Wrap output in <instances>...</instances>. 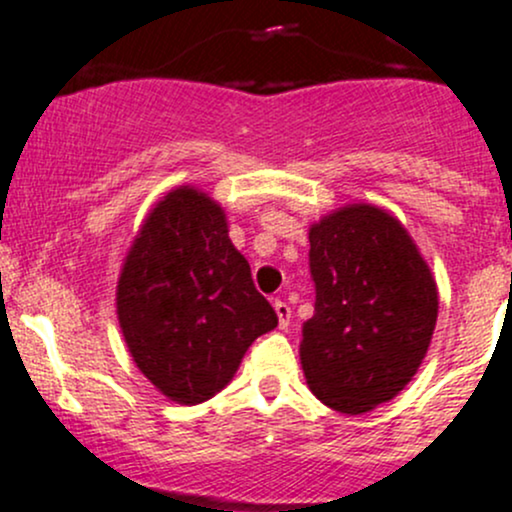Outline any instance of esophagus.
I'll list each match as a JSON object with an SVG mask.
<instances>
[{
	"label": "esophagus",
	"instance_id": "1",
	"mask_svg": "<svg viewBox=\"0 0 512 512\" xmlns=\"http://www.w3.org/2000/svg\"><path fill=\"white\" fill-rule=\"evenodd\" d=\"M273 309H275V314H278V326H280V329H287V326H290V307H287V302L275 300L273 302Z\"/></svg>",
	"mask_w": 512,
	"mask_h": 512
}]
</instances>
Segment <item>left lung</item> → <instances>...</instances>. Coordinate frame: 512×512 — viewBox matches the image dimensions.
<instances>
[{
  "label": "left lung",
  "mask_w": 512,
  "mask_h": 512,
  "mask_svg": "<svg viewBox=\"0 0 512 512\" xmlns=\"http://www.w3.org/2000/svg\"><path fill=\"white\" fill-rule=\"evenodd\" d=\"M314 317L300 363L309 389L338 413L392 401L426 358L438 285L416 241L392 212L353 203L309 227Z\"/></svg>",
  "instance_id": "obj_1"
}]
</instances>
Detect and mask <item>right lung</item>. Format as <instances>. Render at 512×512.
I'll return each instance as SVG.
<instances>
[{"label": "right lung", "instance_id": "right-lung-1", "mask_svg": "<svg viewBox=\"0 0 512 512\" xmlns=\"http://www.w3.org/2000/svg\"><path fill=\"white\" fill-rule=\"evenodd\" d=\"M116 312L142 375L183 406L222 392L251 343L278 326L225 210L195 186L171 188L147 212L120 268Z\"/></svg>", "mask_w": 512, "mask_h": 512}]
</instances>
